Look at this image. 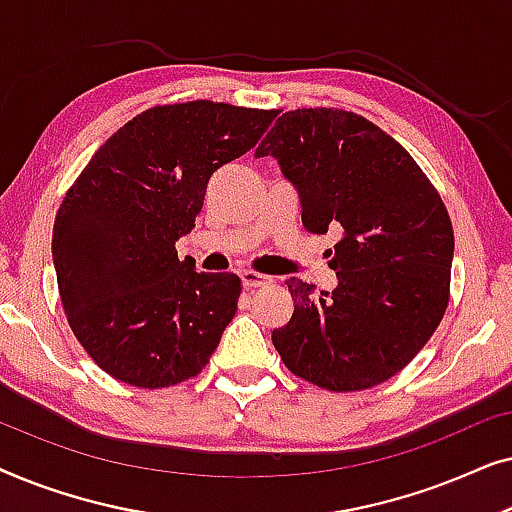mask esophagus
Here are the masks:
<instances>
[{
    "mask_svg": "<svg viewBox=\"0 0 512 512\" xmlns=\"http://www.w3.org/2000/svg\"><path fill=\"white\" fill-rule=\"evenodd\" d=\"M242 286L244 289H258V286H265L270 284V277L268 275H261V272H254V270H244L242 275Z\"/></svg>",
    "mask_w": 512,
    "mask_h": 512,
    "instance_id": "esophagus-1",
    "label": "esophagus"
}]
</instances>
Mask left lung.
<instances>
[{
	"label": "left lung",
	"instance_id": "left-lung-1",
	"mask_svg": "<svg viewBox=\"0 0 512 512\" xmlns=\"http://www.w3.org/2000/svg\"><path fill=\"white\" fill-rule=\"evenodd\" d=\"M261 156L298 191L310 233L342 230L328 251L338 286L317 293L291 277L293 314L272 345L321 389L389 380L429 342L450 300L454 233L438 191L396 139L352 111H286Z\"/></svg>",
	"mask_w": 512,
	"mask_h": 512
}]
</instances>
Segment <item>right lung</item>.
Segmentation results:
<instances>
[{"label": "right lung", "mask_w": 512, "mask_h": 512, "mask_svg": "<svg viewBox=\"0 0 512 512\" xmlns=\"http://www.w3.org/2000/svg\"><path fill=\"white\" fill-rule=\"evenodd\" d=\"M277 111L223 102L146 109L67 191L53 265L69 326L104 373L160 389L209 363L240 298L233 272H198L174 242L195 226L219 167L254 149Z\"/></svg>", "instance_id": "1"}]
</instances>
